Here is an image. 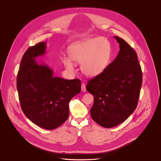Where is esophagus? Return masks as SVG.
<instances>
[{"instance_id":"34e87169","label":"esophagus","mask_w":161,"mask_h":161,"mask_svg":"<svg viewBox=\"0 0 161 161\" xmlns=\"http://www.w3.org/2000/svg\"><path fill=\"white\" fill-rule=\"evenodd\" d=\"M81 90H82V92H85L86 91V85L84 83H83L81 84Z\"/></svg>"}]
</instances>
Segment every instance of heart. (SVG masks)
Instances as JSON below:
<instances>
[{
  "instance_id": "b5f03b06",
  "label": "heart",
  "mask_w": 161,
  "mask_h": 161,
  "mask_svg": "<svg viewBox=\"0 0 161 161\" xmlns=\"http://www.w3.org/2000/svg\"><path fill=\"white\" fill-rule=\"evenodd\" d=\"M68 54L73 62L81 64V70L83 74L94 77L103 73L107 68L111 58V47L106 38L97 37L71 46ZM70 61L65 58L63 63L67 69L73 71L74 65Z\"/></svg>"
}]
</instances>
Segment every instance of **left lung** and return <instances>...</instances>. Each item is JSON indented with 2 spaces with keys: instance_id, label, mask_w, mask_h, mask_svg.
I'll return each mask as SVG.
<instances>
[{
  "instance_id": "obj_1",
  "label": "left lung",
  "mask_w": 161,
  "mask_h": 161,
  "mask_svg": "<svg viewBox=\"0 0 161 161\" xmlns=\"http://www.w3.org/2000/svg\"><path fill=\"white\" fill-rule=\"evenodd\" d=\"M116 58L101 75L88 81L86 89L94 96L90 115L106 128L124 122L136 109L142 85V72L137 54L122 38Z\"/></svg>"
}]
</instances>
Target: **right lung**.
Returning a JSON list of instances; mask_svg holds the SVG:
<instances>
[{
	"label": "right lung",
	"instance_id": "obj_1",
	"mask_svg": "<svg viewBox=\"0 0 161 161\" xmlns=\"http://www.w3.org/2000/svg\"><path fill=\"white\" fill-rule=\"evenodd\" d=\"M47 44L41 42L23 55L17 75V90L25 115L36 125L55 129L69 117V103L81 91L79 79L65 80L53 76L52 69L39 64L36 58L44 55Z\"/></svg>",
	"mask_w": 161,
	"mask_h": 161
}]
</instances>
